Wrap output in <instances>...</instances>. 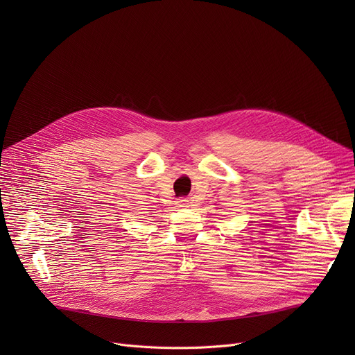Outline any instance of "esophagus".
<instances>
[{"mask_svg": "<svg viewBox=\"0 0 355 355\" xmlns=\"http://www.w3.org/2000/svg\"><path fill=\"white\" fill-rule=\"evenodd\" d=\"M175 205H177L178 208H188V199H184V198H181V199H177Z\"/></svg>", "mask_w": 355, "mask_h": 355, "instance_id": "esophagus-1", "label": "esophagus"}]
</instances>
